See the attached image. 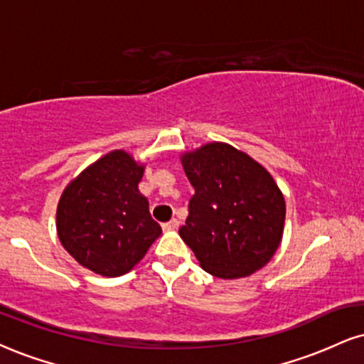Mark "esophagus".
Returning a JSON list of instances; mask_svg holds the SVG:
<instances>
[{
  "instance_id": "34e87169",
  "label": "esophagus",
  "mask_w": 364,
  "mask_h": 364,
  "mask_svg": "<svg viewBox=\"0 0 364 364\" xmlns=\"http://www.w3.org/2000/svg\"><path fill=\"white\" fill-rule=\"evenodd\" d=\"M178 227H179L178 218H171L169 222H166V224H163V230H176Z\"/></svg>"
}]
</instances>
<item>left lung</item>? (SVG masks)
<instances>
[{
  "instance_id": "1",
  "label": "left lung",
  "mask_w": 364,
  "mask_h": 364,
  "mask_svg": "<svg viewBox=\"0 0 364 364\" xmlns=\"http://www.w3.org/2000/svg\"><path fill=\"white\" fill-rule=\"evenodd\" d=\"M195 195L179 235L200 266L217 278L249 277L282 242L284 198L271 174L229 144H207L185 154Z\"/></svg>"
}]
</instances>
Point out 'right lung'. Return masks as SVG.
<instances>
[{
    "label": "right lung",
    "instance_id": "obj_1",
    "mask_svg": "<svg viewBox=\"0 0 364 364\" xmlns=\"http://www.w3.org/2000/svg\"><path fill=\"white\" fill-rule=\"evenodd\" d=\"M144 168L113 151L68 185L57 207V235L65 251L102 277H122L161 235L139 193Z\"/></svg>",
    "mask_w": 364,
    "mask_h": 364
}]
</instances>
